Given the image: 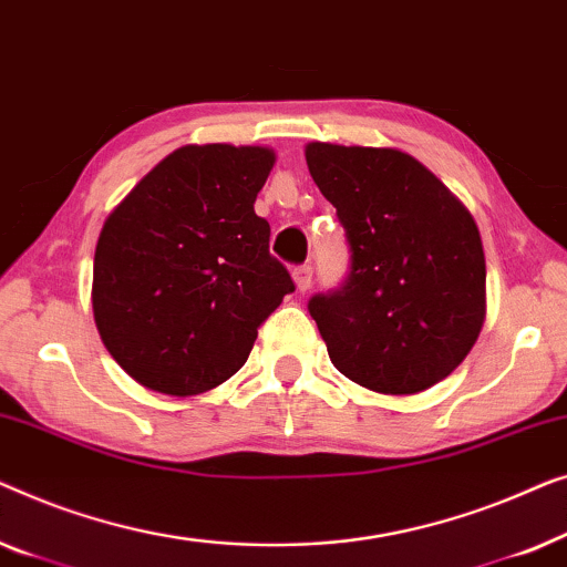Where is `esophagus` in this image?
Wrapping results in <instances>:
<instances>
[{"label": "esophagus", "instance_id": "esophagus-1", "mask_svg": "<svg viewBox=\"0 0 567 567\" xmlns=\"http://www.w3.org/2000/svg\"><path fill=\"white\" fill-rule=\"evenodd\" d=\"M292 280H295V285H298L300 292L310 290V285H313V267H310V265L295 267L292 269Z\"/></svg>", "mask_w": 567, "mask_h": 567}]
</instances>
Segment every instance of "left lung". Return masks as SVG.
I'll use <instances>...</instances> for the list:
<instances>
[{
    "instance_id": "1",
    "label": "left lung",
    "mask_w": 567,
    "mask_h": 567,
    "mask_svg": "<svg viewBox=\"0 0 567 567\" xmlns=\"http://www.w3.org/2000/svg\"><path fill=\"white\" fill-rule=\"evenodd\" d=\"M306 162L352 254L341 287L308 300L333 367L385 395L436 385L483 329L485 257L473 215L398 148L316 141Z\"/></svg>"
}]
</instances>
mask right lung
Wrapping results in <instances>:
<instances>
[{"label": "right lung", "mask_w": 567, "mask_h": 567, "mask_svg": "<svg viewBox=\"0 0 567 567\" xmlns=\"http://www.w3.org/2000/svg\"><path fill=\"white\" fill-rule=\"evenodd\" d=\"M265 146H182L110 213L94 251V323L143 388L205 393L241 370L295 282L254 200Z\"/></svg>", "instance_id": "obj_1"}]
</instances>
